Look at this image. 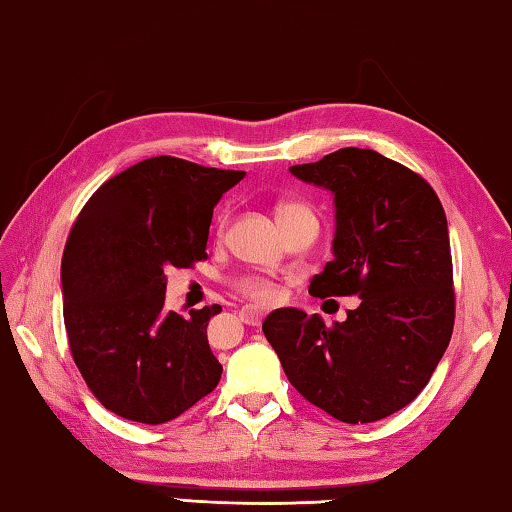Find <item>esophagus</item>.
I'll return each mask as SVG.
<instances>
[{
  "label": "esophagus",
  "mask_w": 512,
  "mask_h": 512,
  "mask_svg": "<svg viewBox=\"0 0 512 512\" xmlns=\"http://www.w3.org/2000/svg\"><path fill=\"white\" fill-rule=\"evenodd\" d=\"M267 315L265 306H258V303H247V306L240 308V319L245 321L249 326H258L263 321V317Z\"/></svg>",
  "instance_id": "obj_1"
}]
</instances>
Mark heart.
<instances>
[{
	"label": "heart",
	"instance_id": "heart-1",
	"mask_svg": "<svg viewBox=\"0 0 512 512\" xmlns=\"http://www.w3.org/2000/svg\"><path fill=\"white\" fill-rule=\"evenodd\" d=\"M310 211L308 206L303 204H297V202H283L276 206V218H279V222L292 218V215H299V213H306ZM238 292L245 294V297H251V299H258V301H272L276 297V290L272 283L267 281H261V279H242L236 283Z\"/></svg>",
	"mask_w": 512,
	"mask_h": 512
}]
</instances>
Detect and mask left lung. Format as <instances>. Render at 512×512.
<instances>
[{"label": "left lung", "mask_w": 512, "mask_h": 512, "mask_svg": "<svg viewBox=\"0 0 512 512\" xmlns=\"http://www.w3.org/2000/svg\"><path fill=\"white\" fill-rule=\"evenodd\" d=\"M335 195V258L310 281L312 297H360L333 328L279 308L263 321L294 389L342 423L407 407L432 378L454 328L450 233L423 177L369 148H342L292 166Z\"/></svg>", "instance_id": "8db88e82"}]
</instances>
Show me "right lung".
Instances as JSON below:
<instances>
[{
    "label": "right lung",
    "mask_w": 512,
    "mask_h": 512,
    "mask_svg": "<svg viewBox=\"0 0 512 512\" xmlns=\"http://www.w3.org/2000/svg\"><path fill=\"white\" fill-rule=\"evenodd\" d=\"M245 170L150 157L98 188L62 254L69 351L89 391L116 416L161 425L218 387L206 339L220 306L164 308L166 267L206 258L213 206Z\"/></svg>",
    "instance_id": "1"
}]
</instances>
